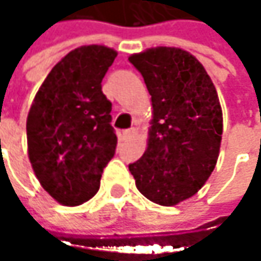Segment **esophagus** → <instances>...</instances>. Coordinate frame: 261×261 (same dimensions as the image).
Segmentation results:
<instances>
[{"label":"esophagus","mask_w":261,"mask_h":261,"mask_svg":"<svg viewBox=\"0 0 261 261\" xmlns=\"http://www.w3.org/2000/svg\"><path fill=\"white\" fill-rule=\"evenodd\" d=\"M134 134H136V130H134V128H130V130L122 131L121 137H122L124 140H128V139H133V137H134Z\"/></svg>","instance_id":"obj_1"}]
</instances>
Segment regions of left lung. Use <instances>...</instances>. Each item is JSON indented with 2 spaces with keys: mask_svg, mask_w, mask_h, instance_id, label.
Listing matches in <instances>:
<instances>
[{
  "mask_svg": "<svg viewBox=\"0 0 261 261\" xmlns=\"http://www.w3.org/2000/svg\"><path fill=\"white\" fill-rule=\"evenodd\" d=\"M151 95L146 149L130 165L136 187L159 205L192 198L212 175L224 119L219 96L201 62L175 46H155L128 57Z\"/></svg>",
  "mask_w": 261,
  "mask_h": 261,
  "instance_id": "left-lung-1",
  "label": "left lung"
}]
</instances>
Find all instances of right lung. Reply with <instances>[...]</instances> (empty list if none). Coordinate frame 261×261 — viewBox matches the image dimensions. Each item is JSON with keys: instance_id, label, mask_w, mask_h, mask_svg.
Masks as SVG:
<instances>
[{"instance_id": "right-lung-1", "label": "right lung", "mask_w": 261, "mask_h": 261, "mask_svg": "<svg viewBox=\"0 0 261 261\" xmlns=\"http://www.w3.org/2000/svg\"><path fill=\"white\" fill-rule=\"evenodd\" d=\"M116 56L104 45L72 49L51 69L31 102L28 159L40 186L62 205L89 201L115 155L112 102L101 81Z\"/></svg>"}]
</instances>
